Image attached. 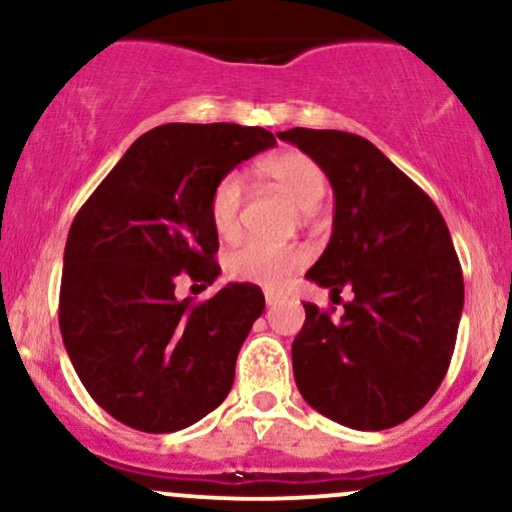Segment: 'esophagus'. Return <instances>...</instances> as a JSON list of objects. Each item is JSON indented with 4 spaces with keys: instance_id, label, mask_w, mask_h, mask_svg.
Instances as JSON below:
<instances>
[{
    "instance_id": "esophagus-1",
    "label": "esophagus",
    "mask_w": 512,
    "mask_h": 512,
    "mask_svg": "<svg viewBox=\"0 0 512 512\" xmlns=\"http://www.w3.org/2000/svg\"><path fill=\"white\" fill-rule=\"evenodd\" d=\"M264 301H267L269 308H272V305H276V303L281 301V296L276 291H264Z\"/></svg>"
}]
</instances>
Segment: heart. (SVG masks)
Returning <instances> with one entry per match:
<instances>
[{
    "label": "heart",
    "instance_id": "obj_1",
    "mask_svg": "<svg viewBox=\"0 0 512 512\" xmlns=\"http://www.w3.org/2000/svg\"><path fill=\"white\" fill-rule=\"evenodd\" d=\"M260 173L274 182L305 216L315 211L327 195V175L320 163L301 151H284L260 166ZM245 185L238 173H228L216 182L209 197V219L219 238H233L240 226ZM305 264V252L296 245H269L248 240L228 252L226 272L231 279L248 284L279 286L286 276L298 272Z\"/></svg>",
    "mask_w": 512,
    "mask_h": 512
}]
</instances>
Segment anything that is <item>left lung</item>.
I'll return each instance as SVG.
<instances>
[{"label":"left lung","mask_w":512,"mask_h":512,"mask_svg":"<svg viewBox=\"0 0 512 512\" xmlns=\"http://www.w3.org/2000/svg\"><path fill=\"white\" fill-rule=\"evenodd\" d=\"M320 163L334 190L332 238L305 279L339 296L332 320L303 303L293 378L337 424L383 431L414 416L448 373L464 305L460 260L431 197L378 146L339 129L276 134Z\"/></svg>","instance_id":"obj_1"}]
</instances>
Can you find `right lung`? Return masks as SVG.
I'll use <instances>...</instances> for the list:
<instances>
[{"instance_id":"add662e5","label":"right lung","mask_w":512,"mask_h":512,"mask_svg":"<svg viewBox=\"0 0 512 512\" xmlns=\"http://www.w3.org/2000/svg\"><path fill=\"white\" fill-rule=\"evenodd\" d=\"M274 144L267 129L231 122L154 127L76 214L60 289L64 349L88 395L125 426L180 431L231 392L262 291L228 284L192 305L175 298V284H214L211 190Z\"/></svg>"}]
</instances>
